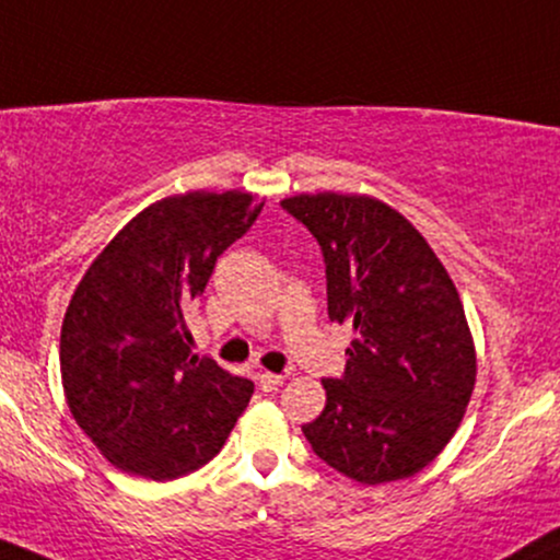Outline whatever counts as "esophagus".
Masks as SVG:
<instances>
[{"instance_id": "obj_1", "label": "esophagus", "mask_w": 560, "mask_h": 560, "mask_svg": "<svg viewBox=\"0 0 560 560\" xmlns=\"http://www.w3.org/2000/svg\"><path fill=\"white\" fill-rule=\"evenodd\" d=\"M280 384H282V376L280 374H269V371H265V374H259V389L261 392L278 389Z\"/></svg>"}]
</instances>
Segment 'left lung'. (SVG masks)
<instances>
[{"label":"left lung","mask_w":560,"mask_h":560,"mask_svg":"<svg viewBox=\"0 0 560 560\" xmlns=\"http://www.w3.org/2000/svg\"><path fill=\"white\" fill-rule=\"evenodd\" d=\"M319 241L329 319L353 327L342 378L303 425L316 457L363 486L405 480L452 441L478 355L446 267L402 212L369 195L280 202Z\"/></svg>","instance_id":"left-lung-1"}]
</instances>
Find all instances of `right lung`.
I'll list each match as a JSON object with an SVG mask.
<instances>
[{
    "mask_svg": "<svg viewBox=\"0 0 560 560\" xmlns=\"http://www.w3.org/2000/svg\"><path fill=\"white\" fill-rule=\"evenodd\" d=\"M261 205L236 189L158 199L74 288L61 322V386L72 418L121 472L184 478L215 457L246 410L254 384L191 355L184 314Z\"/></svg>",
    "mask_w": 560,
    "mask_h": 560,
    "instance_id": "right-lung-1",
    "label": "right lung"
}]
</instances>
